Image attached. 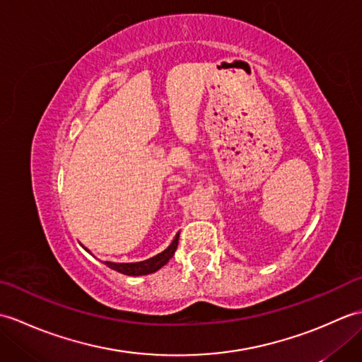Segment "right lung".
Instances as JSON below:
<instances>
[{"mask_svg":"<svg viewBox=\"0 0 362 362\" xmlns=\"http://www.w3.org/2000/svg\"><path fill=\"white\" fill-rule=\"evenodd\" d=\"M179 235L180 233L175 235L173 243L169 244L163 252L158 253V255H156V257L149 258V259L138 261V263H112V261H105V264L109 266L110 269H113V271L121 272L124 275H132V276L148 275V274H152V272H157L158 269L163 267L168 263V261L173 258L174 252L177 250V244H179Z\"/></svg>","mask_w":362,"mask_h":362,"instance_id":"obj_1","label":"right lung"}]
</instances>
